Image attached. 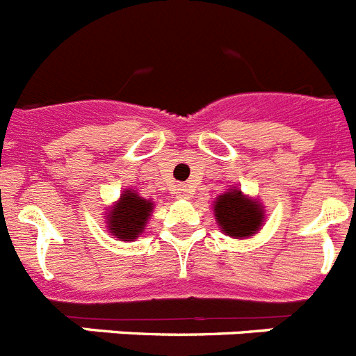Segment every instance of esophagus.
<instances>
[{
    "mask_svg": "<svg viewBox=\"0 0 356 356\" xmlns=\"http://www.w3.org/2000/svg\"><path fill=\"white\" fill-rule=\"evenodd\" d=\"M191 196V187L187 184H181L178 185V189H176V198H181V200H187Z\"/></svg>",
    "mask_w": 356,
    "mask_h": 356,
    "instance_id": "1",
    "label": "esophagus"
}]
</instances>
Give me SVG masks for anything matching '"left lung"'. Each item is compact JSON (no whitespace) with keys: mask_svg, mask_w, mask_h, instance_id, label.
Returning a JSON list of instances; mask_svg holds the SVG:
<instances>
[{"mask_svg":"<svg viewBox=\"0 0 356 356\" xmlns=\"http://www.w3.org/2000/svg\"><path fill=\"white\" fill-rule=\"evenodd\" d=\"M214 216L227 236L245 239L259 230L265 211L257 200L248 198L239 189H229L214 202Z\"/></svg>","mask_w":356,"mask_h":356,"instance_id":"left-lung-1","label":"left lung"}]
</instances>
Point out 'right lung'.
<instances>
[{"label": "right lung", "instance_id": "add662e5", "mask_svg": "<svg viewBox=\"0 0 356 356\" xmlns=\"http://www.w3.org/2000/svg\"><path fill=\"white\" fill-rule=\"evenodd\" d=\"M154 203L144 200L131 189H126L113 207L106 214V223L111 236L120 241H135L145 229Z\"/></svg>", "mask_w": 356, "mask_h": 356}]
</instances>
